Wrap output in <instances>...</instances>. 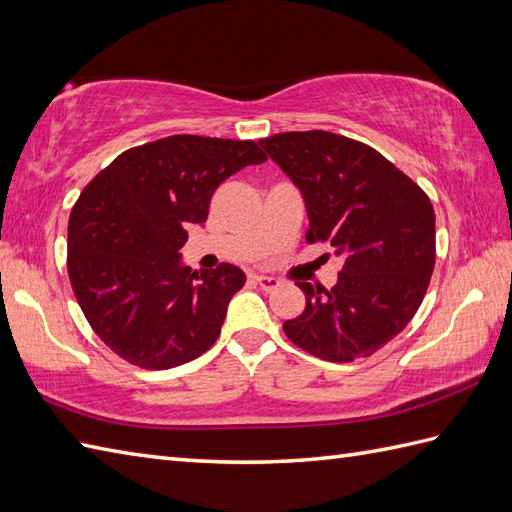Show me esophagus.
<instances>
[{"label": "esophagus", "instance_id": "esophagus-1", "mask_svg": "<svg viewBox=\"0 0 512 512\" xmlns=\"http://www.w3.org/2000/svg\"><path fill=\"white\" fill-rule=\"evenodd\" d=\"M254 282L263 291H276L278 286H280V280L278 278H271V276H254Z\"/></svg>", "mask_w": 512, "mask_h": 512}]
</instances>
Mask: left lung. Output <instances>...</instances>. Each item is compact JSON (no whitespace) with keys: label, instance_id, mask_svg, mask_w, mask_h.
<instances>
[{"label":"left lung","instance_id":"obj_1","mask_svg":"<svg viewBox=\"0 0 512 512\" xmlns=\"http://www.w3.org/2000/svg\"><path fill=\"white\" fill-rule=\"evenodd\" d=\"M302 191L306 241L345 258L332 289L295 282L304 313L289 339L330 363L371 356L415 317L434 269L430 197L376 149L341 134L284 132L258 141Z\"/></svg>","mask_w":512,"mask_h":512}]
</instances>
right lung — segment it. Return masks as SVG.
I'll return each instance as SVG.
<instances>
[{
    "instance_id": "obj_1",
    "label": "right lung",
    "mask_w": 512,
    "mask_h": 512,
    "mask_svg": "<svg viewBox=\"0 0 512 512\" xmlns=\"http://www.w3.org/2000/svg\"><path fill=\"white\" fill-rule=\"evenodd\" d=\"M265 160L254 141L176 134L128 149L84 186L69 217V280L117 356L171 369L217 341L245 273L228 263L191 271L180 249L217 186Z\"/></svg>"
}]
</instances>
